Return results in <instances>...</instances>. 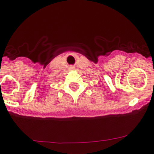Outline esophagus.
Masks as SVG:
<instances>
[{
  "mask_svg": "<svg viewBox=\"0 0 154 154\" xmlns=\"http://www.w3.org/2000/svg\"><path fill=\"white\" fill-rule=\"evenodd\" d=\"M70 69L73 70V69H74V67H71V68H70Z\"/></svg>",
  "mask_w": 154,
  "mask_h": 154,
  "instance_id": "34e87169",
  "label": "esophagus"
}]
</instances>
